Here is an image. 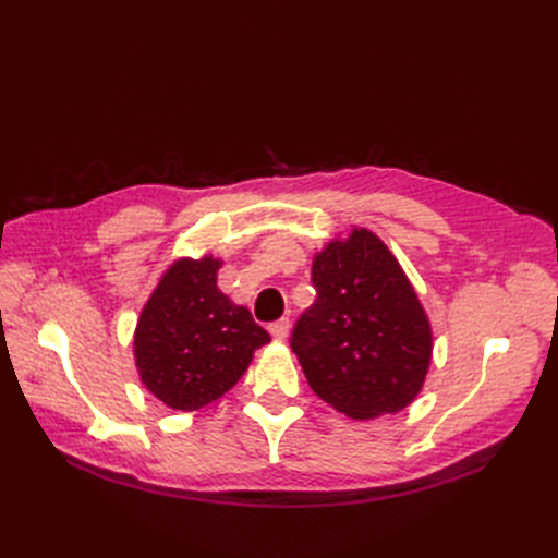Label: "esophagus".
Here are the masks:
<instances>
[{
  "instance_id": "obj_1",
  "label": "esophagus",
  "mask_w": 558,
  "mask_h": 558,
  "mask_svg": "<svg viewBox=\"0 0 558 558\" xmlns=\"http://www.w3.org/2000/svg\"><path fill=\"white\" fill-rule=\"evenodd\" d=\"M289 328H291L289 318H279V320H275V324L267 326L269 335H272L275 340H286V335H289Z\"/></svg>"
}]
</instances>
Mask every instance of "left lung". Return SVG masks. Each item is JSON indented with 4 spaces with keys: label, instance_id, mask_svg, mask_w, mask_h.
I'll return each instance as SVG.
<instances>
[{
    "label": "left lung",
    "instance_id": "8db88e82",
    "mask_svg": "<svg viewBox=\"0 0 558 558\" xmlns=\"http://www.w3.org/2000/svg\"><path fill=\"white\" fill-rule=\"evenodd\" d=\"M314 305L298 318L291 349L312 391L351 418L412 404L433 359L428 314L404 269L367 228L314 253Z\"/></svg>",
    "mask_w": 558,
    "mask_h": 558
}]
</instances>
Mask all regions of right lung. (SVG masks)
Instances as JSON below:
<instances>
[{
    "mask_svg": "<svg viewBox=\"0 0 558 558\" xmlns=\"http://www.w3.org/2000/svg\"><path fill=\"white\" fill-rule=\"evenodd\" d=\"M223 260L179 258L165 269L134 328L142 384L170 410L195 412L228 393L269 335L216 286Z\"/></svg>",
    "mask_w": 558,
    "mask_h": 558,
    "instance_id": "add662e5",
    "label": "right lung"
}]
</instances>
